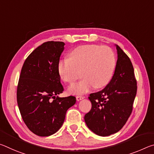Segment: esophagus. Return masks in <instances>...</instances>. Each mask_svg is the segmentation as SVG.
<instances>
[{"mask_svg":"<svg viewBox=\"0 0 154 154\" xmlns=\"http://www.w3.org/2000/svg\"><path fill=\"white\" fill-rule=\"evenodd\" d=\"M84 98V97H83V96H76V99H77V100H82V99H83Z\"/></svg>","mask_w":154,"mask_h":154,"instance_id":"34e87169","label":"esophagus"}]
</instances>
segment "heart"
<instances>
[{
  "label": "heart",
  "mask_w": 154,
  "mask_h": 154,
  "mask_svg": "<svg viewBox=\"0 0 154 154\" xmlns=\"http://www.w3.org/2000/svg\"><path fill=\"white\" fill-rule=\"evenodd\" d=\"M116 66V56L108 46L84 45L70 52L69 58H63L58 64L60 77L65 83H71L82 72L83 79L70 86L72 94H83L96 88H103L110 82Z\"/></svg>",
  "instance_id": "heart-1"
}]
</instances>
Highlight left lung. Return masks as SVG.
I'll return each mask as SVG.
<instances>
[{"mask_svg": "<svg viewBox=\"0 0 154 154\" xmlns=\"http://www.w3.org/2000/svg\"><path fill=\"white\" fill-rule=\"evenodd\" d=\"M116 69L107 85L88 97L92 109L85 115L87 126L101 137L109 136L120 130L132 113L137 94V80L129 57L118 45Z\"/></svg>", "mask_w": 154, "mask_h": 154, "instance_id": "obj_1", "label": "left lung"}]
</instances>
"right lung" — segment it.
Returning a JSON list of instances; mask_svg holds the SVG:
<instances>
[{"mask_svg":"<svg viewBox=\"0 0 154 154\" xmlns=\"http://www.w3.org/2000/svg\"><path fill=\"white\" fill-rule=\"evenodd\" d=\"M64 43L48 41L38 46L26 59L17 88L20 114L31 132L48 137L60 128L66 111L76 103L70 96L60 98L64 88L58 64Z\"/></svg>","mask_w":154,"mask_h":154,"instance_id":"obj_1","label":"right lung"}]
</instances>
